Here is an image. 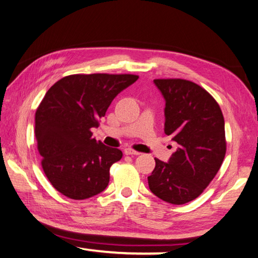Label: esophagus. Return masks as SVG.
Instances as JSON below:
<instances>
[{"label": "esophagus", "instance_id": "34e87169", "mask_svg": "<svg viewBox=\"0 0 258 258\" xmlns=\"http://www.w3.org/2000/svg\"><path fill=\"white\" fill-rule=\"evenodd\" d=\"M124 152H125V154H127V156H139V154H141L138 151H134V150L131 149V148H126L124 150Z\"/></svg>", "mask_w": 258, "mask_h": 258}]
</instances>
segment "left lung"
<instances>
[{
    "mask_svg": "<svg viewBox=\"0 0 258 258\" xmlns=\"http://www.w3.org/2000/svg\"><path fill=\"white\" fill-rule=\"evenodd\" d=\"M153 83L166 101L165 133L178 147L168 162L154 159L149 188L167 203L185 204L202 194L222 165L223 115L199 84L181 79H157Z\"/></svg>",
    "mask_w": 258,
    "mask_h": 258,
    "instance_id": "8db88e82",
    "label": "left lung"
}]
</instances>
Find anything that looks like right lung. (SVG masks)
Wrapping results in <instances>:
<instances>
[{
    "mask_svg": "<svg viewBox=\"0 0 258 258\" xmlns=\"http://www.w3.org/2000/svg\"><path fill=\"white\" fill-rule=\"evenodd\" d=\"M139 79L133 74H74L51 86L36 111V140L50 184L72 200L101 193L123 153L92 138L111 101Z\"/></svg>",
    "mask_w": 258,
    "mask_h": 258,
    "instance_id": "add662e5",
    "label": "right lung"
}]
</instances>
